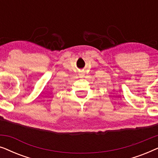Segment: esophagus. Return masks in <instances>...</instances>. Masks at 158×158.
Segmentation results:
<instances>
[{
    "label": "esophagus",
    "instance_id": "esophagus-1",
    "mask_svg": "<svg viewBox=\"0 0 158 158\" xmlns=\"http://www.w3.org/2000/svg\"><path fill=\"white\" fill-rule=\"evenodd\" d=\"M81 75V76H83V75H82V74H81V75Z\"/></svg>",
    "mask_w": 158,
    "mask_h": 158
}]
</instances>
